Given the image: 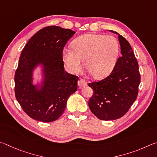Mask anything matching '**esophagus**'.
Listing matches in <instances>:
<instances>
[{
	"instance_id": "1",
	"label": "esophagus",
	"mask_w": 157,
	"mask_h": 157,
	"mask_svg": "<svg viewBox=\"0 0 157 157\" xmlns=\"http://www.w3.org/2000/svg\"><path fill=\"white\" fill-rule=\"evenodd\" d=\"M86 86H87V83L84 81L81 80V79L78 81V86L79 90H81L82 88H83V87Z\"/></svg>"
}]
</instances>
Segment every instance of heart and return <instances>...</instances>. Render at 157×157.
I'll return each mask as SVG.
<instances>
[{"label":"heart","instance_id":"heart-1","mask_svg":"<svg viewBox=\"0 0 157 157\" xmlns=\"http://www.w3.org/2000/svg\"><path fill=\"white\" fill-rule=\"evenodd\" d=\"M72 49H64L63 60L70 73L80 71L84 66L92 78L101 80L106 78L116 66L120 47L116 38L103 34H84L72 43Z\"/></svg>","mask_w":157,"mask_h":157}]
</instances>
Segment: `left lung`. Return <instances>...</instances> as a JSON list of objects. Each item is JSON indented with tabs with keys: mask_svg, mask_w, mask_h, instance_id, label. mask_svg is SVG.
<instances>
[{
	"mask_svg": "<svg viewBox=\"0 0 157 157\" xmlns=\"http://www.w3.org/2000/svg\"><path fill=\"white\" fill-rule=\"evenodd\" d=\"M109 32L119 36L121 56L107 78L88 84L94 91L89 108L103 121L118 119L128 111L136 99L141 81L138 62L130 43L117 32Z\"/></svg>",
	"mask_w": 157,
	"mask_h": 157,
	"instance_id": "1",
	"label": "left lung"
}]
</instances>
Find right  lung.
Masks as SVG:
<instances>
[{"instance_id": "1", "label": "right lung", "mask_w": 157, "mask_h": 157, "mask_svg": "<svg viewBox=\"0 0 157 157\" xmlns=\"http://www.w3.org/2000/svg\"><path fill=\"white\" fill-rule=\"evenodd\" d=\"M75 33L59 26L44 27L21 52L14 77L15 95L33 119L45 123L57 120L77 90L78 78L64 70L63 61V48ZM38 69L39 79L34 76Z\"/></svg>"}]
</instances>
